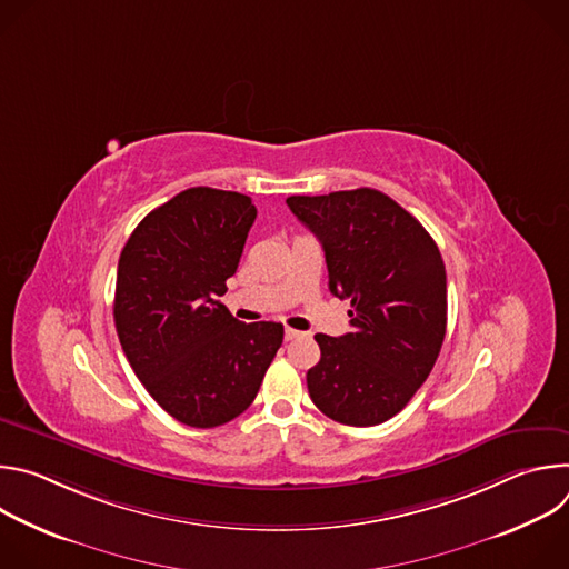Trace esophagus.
<instances>
[{"label": "esophagus", "mask_w": 569, "mask_h": 569, "mask_svg": "<svg viewBox=\"0 0 569 569\" xmlns=\"http://www.w3.org/2000/svg\"><path fill=\"white\" fill-rule=\"evenodd\" d=\"M303 333L301 331H295V329H286V340H297V338H301Z\"/></svg>", "instance_id": "esophagus-1"}]
</instances>
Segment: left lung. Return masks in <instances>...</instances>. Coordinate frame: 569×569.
<instances>
[{
	"label": "left lung",
	"instance_id": "1",
	"mask_svg": "<svg viewBox=\"0 0 569 569\" xmlns=\"http://www.w3.org/2000/svg\"><path fill=\"white\" fill-rule=\"evenodd\" d=\"M319 238L329 288L349 299L353 331L317 333L308 393L329 419L367 428L398 415L430 376L446 338V266L423 224L376 189L290 196Z\"/></svg>",
	"mask_w": 569,
	"mask_h": 569
}]
</instances>
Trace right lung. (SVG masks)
I'll use <instances>...</instances> for the list:
<instances>
[{
    "instance_id": "right-lung-1",
    "label": "right lung",
    "mask_w": 569,
    "mask_h": 569,
    "mask_svg": "<svg viewBox=\"0 0 569 569\" xmlns=\"http://www.w3.org/2000/svg\"><path fill=\"white\" fill-rule=\"evenodd\" d=\"M254 218L248 196L187 189L137 224L119 259L123 353L159 408L191 428L246 412L283 342L281 323H242L218 301Z\"/></svg>"
}]
</instances>
